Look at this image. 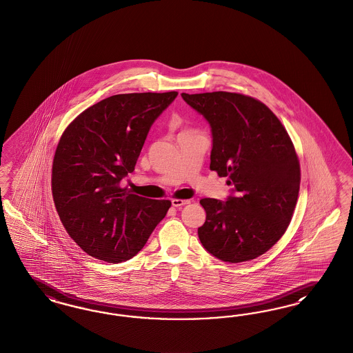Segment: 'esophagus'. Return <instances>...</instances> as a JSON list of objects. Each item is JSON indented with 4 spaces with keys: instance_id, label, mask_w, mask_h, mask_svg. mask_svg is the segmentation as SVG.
Listing matches in <instances>:
<instances>
[{
    "instance_id": "1",
    "label": "esophagus",
    "mask_w": 353,
    "mask_h": 353,
    "mask_svg": "<svg viewBox=\"0 0 353 353\" xmlns=\"http://www.w3.org/2000/svg\"><path fill=\"white\" fill-rule=\"evenodd\" d=\"M189 202H190L189 199H177V198H174V199H172V206L181 208L183 205H188Z\"/></svg>"
}]
</instances>
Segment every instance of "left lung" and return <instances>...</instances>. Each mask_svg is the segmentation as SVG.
I'll return each mask as SVG.
<instances>
[{"instance_id":"left-lung-1","label":"left lung","mask_w":353,"mask_h":353,"mask_svg":"<svg viewBox=\"0 0 353 353\" xmlns=\"http://www.w3.org/2000/svg\"><path fill=\"white\" fill-rule=\"evenodd\" d=\"M212 127L210 170L232 185L227 201L203 198L198 238L227 263L270 250L289 226L299 192V161L280 119L257 99L230 92L181 94Z\"/></svg>"}]
</instances>
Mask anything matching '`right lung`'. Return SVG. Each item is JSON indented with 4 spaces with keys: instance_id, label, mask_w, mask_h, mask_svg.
I'll list each match as a JSON object with an SVG mask.
<instances>
[{
    "instance_id": "1",
    "label": "right lung",
    "mask_w": 353,
    "mask_h": 353,
    "mask_svg": "<svg viewBox=\"0 0 353 353\" xmlns=\"http://www.w3.org/2000/svg\"><path fill=\"white\" fill-rule=\"evenodd\" d=\"M177 92L102 99L61 135L52 164V197L63 226L85 252L108 263L138 254L170 208L122 189L148 131Z\"/></svg>"
}]
</instances>
